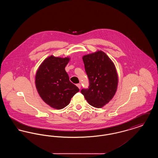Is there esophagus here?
<instances>
[{"instance_id": "1", "label": "esophagus", "mask_w": 158, "mask_h": 158, "mask_svg": "<svg viewBox=\"0 0 158 158\" xmlns=\"http://www.w3.org/2000/svg\"><path fill=\"white\" fill-rule=\"evenodd\" d=\"M76 86L78 87V88H79V89H81V84H80V83H77V84L76 85Z\"/></svg>"}]
</instances>
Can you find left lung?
Listing matches in <instances>:
<instances>
[{"instance_id":"1","label":"left lung","mask_w":158,"mask_h":158,"mask_svg":"<svg viewBox=\"0 0 158 158\" xmlns=\"http://www.w3.org/2000/svg\"><path fill=\"white\" fill-rule=\"evenodd\" d=\"M89 86L81 93L89 104L101 108L114 96L118 85V75L114 64L102 51L83 56Z\"/></svg>"}]
</instances>
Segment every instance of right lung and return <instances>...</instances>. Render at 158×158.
<instances>
[{
    "label": "right lung",
    "instance_id": "add662e5",
    "mask_svg": "<svg viewBox=\"0 0 158 158\" xmlns=\"http://www.w3.org/2000/svg\"><path fill=\"white\" fill-rule=\"evenodd\" d=\"M69 57H48L38 69L35 86L40 97L53 108L60 110L69 105L79 88L69 81L65 70Z\"/></svg>",
    "mask_w": 158,
    "mask_h": 158
}]
</instances>
